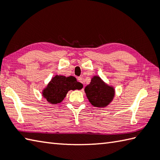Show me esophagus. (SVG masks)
Returning a JSON list of instances; mask_svg holds the SVG:
<instances>
[{
    "instance_id": "1",
    "label": "esophagus",
    "mask_w": 160,
    "mask_h": 160,
    "mask_svg": "<svg viewBox=\"0 0 160 160\" xmlns=\"http://www.w3.org/2000/svg\"><path fill=\"white\" fill-rule=\"evenodd\" d=\"M78 81H79L80 82L83 83V78L82 77H78Z\"/></svg>"
}]
</instances>
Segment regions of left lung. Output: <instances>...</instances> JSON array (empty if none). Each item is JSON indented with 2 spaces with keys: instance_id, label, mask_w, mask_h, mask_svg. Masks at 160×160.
I'll return each mask as SVG.
<instances>
[{
  "instance_id": "1",
  "label": "left lung",
  "mask_w": 160,
  "mask_h": 160,
  "mask_svg": "<svg viewBox=\"0 0 160 160\" xmlns=\"http://www.w3.org/2000/svg\"><path fill=\"white\" fill-rule=\"evenodd\" d=\"M88 100L92 106L104 108L109 105L115 96V89L101 80L99 76H94L85 88Z\"/></svg>"
}]
</instances>
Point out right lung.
I'll use <instances>...</instances> for the list:
<instances>
[{
    "label": "right lung",
    "instance_id": "obj_1",
    "mask_svg": "<svg viewBox=\"0 0 160 160\" xmlns=\"http://www.w3.org/2000/svg\"><path fill=\"white\" fill-rule=\"evenodd\" d=\"M82 88V84L78 82L73 76L55 75L42 93L43 97L49 103L57 104L62 102L69 90L80 89Z\"/></svg>",
    "mask_w": 160,
    "mask_h": 160
}]
</instances>
